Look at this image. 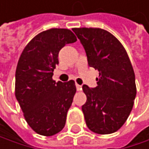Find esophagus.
<instances>
[{"instance_id":"34e87169","label":"esophagus","mask_w":149,"mask_h":149,"mask_svg":"<svg viewBox=\"0 0 149 149\" xmlns=\"http://www.w3.org/2000/svg\"><path fill=\"white\" fill-rule=\"evenodd\" d=\"M76 87H77V90H78V91H80V90L82 89V86H81L80 85L77 84V83H76Z\"/></svg>"}]
</instances>
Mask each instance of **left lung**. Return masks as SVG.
<instances>
[{"label": "left lung", "mask_w": 149, "mask_h": 149, "mask_svg": "<svg viewBox=\"0 0 149 149\" xmlns=\"http://www.w3.org/2000/svg\"><path fill=\"white\" fill-rule=\"evenodd\" d=\"M82 43L90 67L99 70L97 86H83L82 106L87 127L98 134L119 130L127 120L136 96L135 75L121 42L101 28H73Z\"/></svg>", "instance_id": "obj_1"}]
</instances>
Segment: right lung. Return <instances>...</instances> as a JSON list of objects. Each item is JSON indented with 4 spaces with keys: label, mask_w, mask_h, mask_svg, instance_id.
Returning a JSON list of instances; mask_svg holds the SVG:
<instances>
[{
    "label": "right lung",
    "mask_w": 149,
    "mask_h": 149,
    "mask_svg": "<svg viewBox=\"0 0 149 149\" xmlns=\"http://www.w3.org/2000/svg\"><path fill=\"white\" fill-rule=\"evenodd\" d=\"M77 41L69 29L52 28L37 34L25 46L16 70L15 95L24 119L36 133L52 136L65 125L76 86L52 79L58 54L66 44Z\"/></svg>",
    "instance_id": "1"
}]
</instances>
